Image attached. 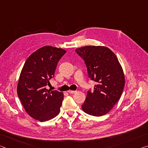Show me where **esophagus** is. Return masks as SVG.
<instances>
[{"label":"esophagus","mask_w":148,"mask_h":148,"mask_svg":"<svg viewBox=\"0 0 148 148\" xmlns=\"http://www.w3.org/2000/svg\"><path fill=\"white\" fill-rule=\"evenodd\" d=\"M77 92V91H71V90H69L68 91V92L69 94H74V93H76Z\"/></svg>","instance_id":"obj_1"}]
</instances>
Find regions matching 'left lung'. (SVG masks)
Wrapping results in <instances>:
<instances>
[{
  "instance_id": "left-lung-1",
  "label": "left lung",
  "mask_w": 148,
  "mask_h": 148,
  "mask_svg": "<svg viewBox=\"0 0 148 148\" xmlns=\"http://www.w3.org/2000/svg\"><path fill=\"white\" fill-rule=\"evenodd\" d=\"M76 52L84 61L89 78L97 83L93 91H87L82 108L91 116H104L121 97L125 86L122 67L116 55L106 47L84 46Z\"/></svg>"
}]
</instances>
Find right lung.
Listing matches in <instances>:
<instances>
[{"mask_svg":"<svg viewBox=\"0 0 148 148\" xmlns=\"http://www.w3.org/2000/svg\"><path fill=\"white\" fill-rule=\"evenodd\" d=\"M66 52L51 46L41 47L28 57L22 69L17 95L27 114L38 121H48L59 113L63 93L48 91L46 87Z\"/></svg>","mask_w":148,"mask_h":148,"instance_id":"add662e5","label":"right lung"}]
</instances>
